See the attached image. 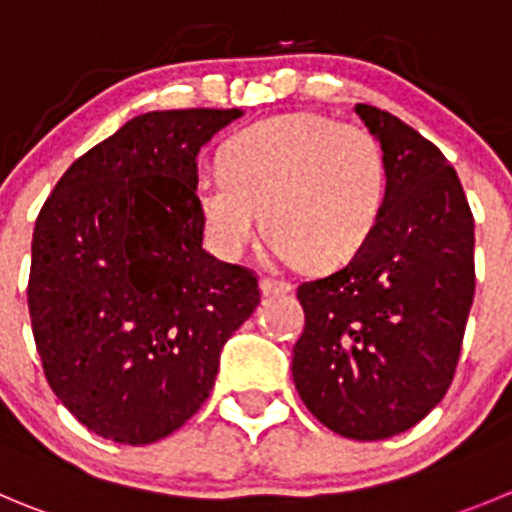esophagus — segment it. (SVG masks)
I'll return each mask as SVG.
<instances>
[{
	"instance_id": "1",
	"label": "esophagus",
	"mask_w": 512,
	"mask_h": 512,
	"mask_svg": "<svg viewBox=\"0 0 512 512\" xmlns=\"http://www.w3.org/2000/svg\"><path fill=\"white\" fill-rule=\"evenodd\" d=\"M291 286L286 281H276V279H261V294L266 299H274V296H284L289 294Z\"/></svg>"
}]
</instances>
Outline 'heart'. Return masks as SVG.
I'll return each mask as SVG.
<instances>
[{"instance_id": "heart-1", "label": "heart", "mask_w": 512, "mask_h": 512, "mask_svg": "<svg viewBox=\"0 0 512 512\" xmlns=\"http://www.w3.org/2000/svg\"><path fill=\"white\" fill-rule=\"evenodd\" d=\"M223 170H201L193 203L221 259L256 241L261 216L284 261L344 264L369 241L387 201V158L367 128L319 113H286L238 130Z\"/></svg>"}]
</instances>
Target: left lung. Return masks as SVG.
Wrapping results in <instances>:
<instances>
[{
	"label": "left lung",
	"instance_id": "obj_1",
	"mask_svg": "<svg viewBox=\"0 0 512 512\" xmlns=\"http://www.w3.org/2000/svg\"><path fill=\"white\" fill-rule=\"evenodd\" d=\"M387 158V201L349 264L299 286L291 374L311 415L349 440L415 427L445 397L475 294V221L437 145L354 105Z\"/></svg>",
	"mask_w": 512,
	"mask_h": 512
}]
</instances>
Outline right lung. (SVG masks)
<instances>
[{
	"mask_svg": "<svg viewBox=\"0 0 512 512\" xmlns=\"http://www.w3.org/2000/svg\"><path fill=\"white\" fill-rule=\"evenodd\" d=\"M241 110H163L67 168L32 236L29 316L62 405L105 440L150 445L211 394L259 281L203 248L193 180Z\"/></svg>",
	"mask_w": 512,
	"mask_h": 512,
	"instance_id": "obj_1",
	"label": "right lung"
}]
</instances>
